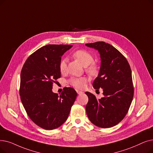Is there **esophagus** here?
Wrapping results in <instances>:
<instances>
[{
    "mask_svg": "<svg viewBox=\"0 0 153 153\" xmlns=\"http://www.w3.org/2000/svg\"><path fill=\"white\" fill-rule=\"evenodd\" d=\"M76 91H77V94H79V95L83 94V92H82V91H78V90H77Z\"/></svg>",
    "mask_w": 153,
    "mask_h": 153,
    "instance_id": "34e87169",
    "label": "esophagus"
}]
</instances>
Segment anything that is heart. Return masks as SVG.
I'll return each instance as SVG.
<instances>
[{
  "label": "heart",
  "instance_id": "b5f03b06",
  "mask_svg": "<svg viewBox=\"0 0 153 153\" xmlns=\"http://www.w3.org/2000/svg\"><path fill=\"white\" fill-rule=\"evenodd\" d=\"M73 57L85 67L86 72L91 76H96L98 74L99 66L96 62H93L94 58L88 51L84 49H79L73 53ZM59 71L64 74L67 71V59H62L59 62ZM87 79L85 77L72 78L69 80V83L76 89H82L85 88L87 83Z\"/></svg>",
  "mask_w": 153,
  "mask_h": 153
}]
</instances>
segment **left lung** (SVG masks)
Returning a JSON list of instances; mask_svg holds the SVG:
<instances>
[{"instance_id":"8db88e82","label":"left lung","mask_w":153,"mask_h":153,"mask_svg":"<svg viewBox=\"0 0 153 153\" xmlns=\"http://www.w3.org/2000/svg\"><path fill=\"white\" fill-rule=\"evenodd\" d=\"M97 50L101 64L98 76L93 82L95 89L102 88L104 97L85 92L89 101L85 110L92 123L102 128L113 127L127 114L134 96L131 70L126 58L109 44L96 42L85 44Z\"/></svg>"}]
</instances>
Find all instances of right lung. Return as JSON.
I'll use <instances>...</instances> for the list:
<instances>
[{"label":"right lung","instance_id":"obj_1","mask_svg":"<svg viewBox=\"0 0 153 153\" xmlns=\"http://www.w3.org/2000/svg\"><path fill=\"white\" fill-rule=\"evenodd\" d=\"M72 47L43 46L32 53L22 67L19 89L22 103L31 120L44 129H54L64 123L77 95L72 88H64L59 96L52 91L53 84L61 77V56Z\"/></svg>","mask_w":153,"mask_h":153}]
</instances>
